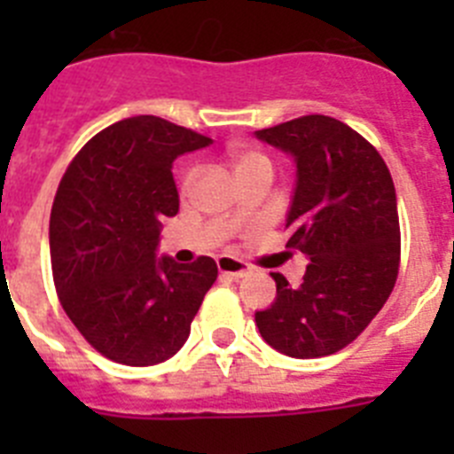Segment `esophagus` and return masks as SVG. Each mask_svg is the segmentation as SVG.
I'll list each match as a JSON object with an SVG mask.
<instances>
[{"label": "esophagus", "instance_id": "esophagus-1", "mask_svg": "<svg viewBox=\"0 0 454 454\" xmlns=\"http://www.w3.org/2000/svg\"><path fill=\"white\" fill-rule=\"evenodd\" d=\"M218 270L220 275H227L231 279H240V277H246L250 272V266L246 262H240V259H234V256H218Z\"/></svg>", "mask_w": 454, "mask_h": 454}]
</instances>
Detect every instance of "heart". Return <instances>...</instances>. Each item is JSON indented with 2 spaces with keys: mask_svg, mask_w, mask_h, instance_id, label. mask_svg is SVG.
<instances>
[{
  "mask_svg": "<svg viewBox=\"0 0 454 454\" xmlns=\"http://www.w3.org/2000/svg\"><path fill=\"white\" fill-rule=\"evenodd\" d=\"M227 159H230V166L231 170H234L236 177H243V175H247V172L252 170H270V159H268L262 150H256V147L236 145L227 152ZM195 177H198V170H195V168H184L182 179H179L182 192L191 191L192 184H195Z\"/></svg>",
  "mask_w": 454,
  "mask_h": 454,
  "instance_id": "b5f03b06",
  "label": "heart"
}]
</instances>
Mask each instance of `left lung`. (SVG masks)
<instances>
[{"mask_svg":"<svg viewBox=\"0 0 454 454\" xmlns=\"http://www.w3.org/2000/svg\"><path fill=\"white\" fill-rule=\"evenodd\" d=\"M298 163L286 247L307 254L302 284L270 272L277 300L256 311L263 340L295 359L350 346L391 295L400 270V220L380 152L330 115H302L256 131Z\"/></svg>","mask_w":454,"mask_h":454,"instance_id":"8db88e82","label":"left lung"}]
</instances>
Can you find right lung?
Returning a JSON list of instances; mask_svg holds the SVG:
<instances>
[{"label":"right lung","instance_id":"add662e5","mask_svg":"<svg viewBox=\"0 0 454 454\" xmlns=\"http://www.w3.org/2000/svg\"><path fill=\"white\" fill-rule=\"evenodd\" d=\"M211 138L156 115L92 136L63 175L50 215L59 302L99 355L154 366L186 343L218 277L211 256L156 259L161 220L179 211L172 161Z\"/></svg>","mask_w":454,"mask_h":454}]
</instances>
